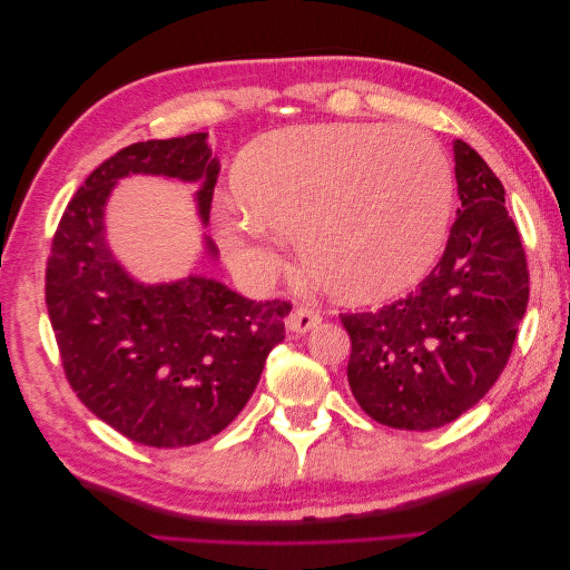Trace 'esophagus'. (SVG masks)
Listing matches in <instances>:
<instances>
[{
  "mask_svg": "<svg viewBox=\"0 0 570 570\" xmlns=\"http://www.w3.org/2000/svg\"><path fill=\"white\" fill-rule=\"evenodd\" d=\"M323 321L321 312L314 306H297L295 312L287 316V327L292 333H308Z\"/></svg>",
  "mask_w": 570,
  "mask_h": 570,
  "instance_id": "obj_1",
  "label": "esophagus"
}]
</instances>
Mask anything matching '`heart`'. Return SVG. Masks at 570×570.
<instances>
[{
    "instance_id": "obj_1",
    "label": "heart",
    "mask_w": 570,
    "mask_h": 570,
    "mask_svg": "<svg viewBox=\"0 0 570 570\" xmlns=\"http://www.w3.org/2000/svg\"><path fill=\"white\" fill-rule=\"evenodd\" d=\"M214 214L216 239L243 278L264 285L283 264L278 233L304 268L354 302L411 287L435 262L452 202V170L433 137L377 124L273 130L233 168Z\"/></svg>"
}]
</instances>
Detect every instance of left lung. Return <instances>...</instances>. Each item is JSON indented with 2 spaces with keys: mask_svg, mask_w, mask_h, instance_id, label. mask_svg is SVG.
Instances as JSON below:
<instances>
[{
  "mask_svg": "<svg viewBox=\"0 0 570 570\" xmlns=\"http://www.w3.org/2000/svg\"><path fill=\"white\" fill-rule=\"evenodd\" d=\"M461 209L423 283L377 312L340 314L352 337L347 381L377 423L433 430L475 406L502 375L530 295L504 185L454 142Z\"/></svg>",
  "mask_w": 570,
  "mask_h": 570,
  "instance_id": "1",
  "label": "left lung"
}]
</instances>
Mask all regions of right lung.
<instances>
[{
  "mask_svg": "<svg viewBox=\"0 0 570 570\" xmlns=\"http://www.w3.org/2000/svg\"><path fill=\"white\" fill-rule=\"evenodd\" d=\"M218 168L206 132L124 147L68 202L47 258L45 299L68 385L120 435L159 450L233 423L285 337L292 304L252 302L202 275L137 283L111 256L101 218L118 178L151 174L202 180L206 220ZM206 249L216 256L212 239Z\"/></svg>",
  "mask_w": 570,
  "mask_h": 570,
  "instance_id": "obj_1",
  "label": "right lung"
}]
</instances>
